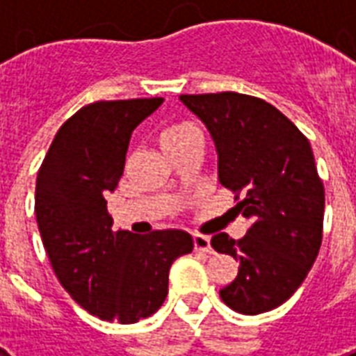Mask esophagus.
<instances>
[{
	"mask_svg": "<svg viewBox=\"0 0 356 356\" xmlns=\"http://www.w3.org/2000/svg\"><path fill=\"white\" fill-rule=\"evenodd\" d=\"M194 249L203 251V253H211V238L205 234H194Z\"/></svg>",
	"mask_w": 356,
	"mask_h": 356,
	"instance_id": "esophagus-1",
	"label": "esophagus"
}]
</instances>
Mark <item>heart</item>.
I'll return each mask as SVG.
<instances>
[{
    "label": "heart",
    "mask_w": 356,
    "mask_h": 356,
    "mask_svg": "<svg viewBox=\"0 0 356 356\" xmlns=\"http://www.w3.org/2000/svg\"><path fill=\"white\" fill-rule=\"evenodd\" d=\"M195 131H200V129L195 127L194 123H190V122L173 123V125L164 129V133H162V144L172 142V140L183 138V136H188L190 133H195Z\"/></svg>",
    "instance_id": "1"
}]
</instances>
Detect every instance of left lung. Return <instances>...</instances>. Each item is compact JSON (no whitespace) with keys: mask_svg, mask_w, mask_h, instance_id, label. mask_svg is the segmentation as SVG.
<instances>
[{"mask_svg":"<svg viewBox=\"0 0 356 356\" xmlns=\"http://www.w3.org/2000/svg\"><path fill=\"white\" fill-rule=\"evenodd\" d=\"M205 123L216 145L218 179L233 190L251 220L240 240L214 234L212 248L240 260L238 275L220 290L229 309L262 314L301 286L321 245L325 190L310 142L273 105L220 92L179 96Z\"/></svg>","mask_w":356,"mask_h":356,"instance_id":"8db88e82","label":"left lung"}]
</instances>
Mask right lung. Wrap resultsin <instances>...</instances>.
I'll list each match as a JSON object with an SVG mask.
<instances>
[{"instance_id":"add662e5","label":"right lung","mask_w":356,"mask_h":356,"mask_svg":"<svg viewBox=\"0 0 356 356\" xmlns=\"http://www.w3.org/2000/svg\"><path fill=\"white\" fill-rule=\"evenodd\" d=\"M162 97L86 105L55 134L36 177V223L55 275L86 312L136 323L161 309L173 260L194 249L177 229L113 231L107 197L125 166L131 134Z\"/></svg>"}]
</instances>
